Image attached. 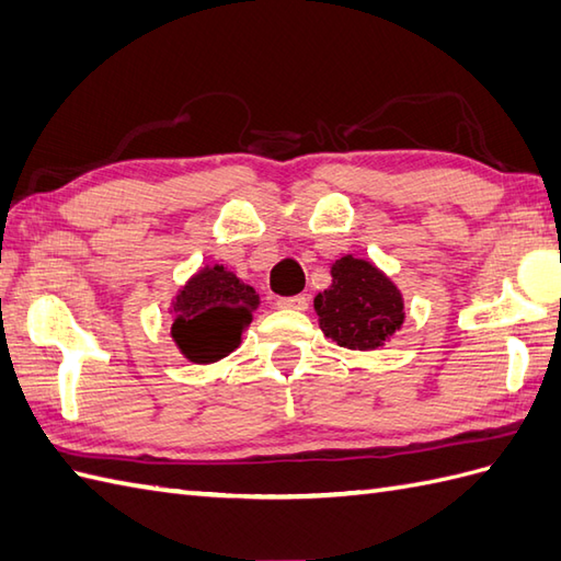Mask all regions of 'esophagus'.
Wrapping results in <instances>:
<instances>
[{"label": "esophagus", "instance_id": "esophagus-1", "mask_svg": "<svg viewBox=\"0 0 561 561\" xmlns=\"http://www.w3.org/2000/svg\"><path fill=\"white\" fill-rule=\"evenodd\" d=\"M278 309H293V311H307L309 309V299L305 295H295V297H280L278 299Z\"/></svg>", "mask_w": 561, "mask_h": 561}]
</instances>
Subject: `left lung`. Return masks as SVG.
<instances>
[{
    "label": "left lung",
    "instance_id": "1",
    "mask_svg": "<svg viewBox=\"0 0 561 561\" xmlns=\"http://www.w3.org/2000/svg\"><path fill=\"white\" fill-rule=\"evenodd\" d=\"M331 278L313 297L325 337L347 350H380L404 323V295L386 271L368 259L345 254L331 264Z\"/></svg>",
    "mask_w": 561,
    "mask_h": 561
}]
</instances>
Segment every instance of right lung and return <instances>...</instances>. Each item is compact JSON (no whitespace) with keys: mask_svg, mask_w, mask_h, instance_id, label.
Wrapping results in <instances>:
<instances>
[{"mask_svg":"<svg viewBox=\"0 0 561 561\" xmlns=\"http://www.w3.org/2000/svg\"><path fill=\"white\" fill-rule=\"evenodd\" d=\"M262 305L252 285L224 264H204L171 299V337L187 362L214 364L242 343Z\"/></svg>","mask_w":561,"mask_h":561,"instance_id":"add662e5","label":"right lung"}]
</instances>
